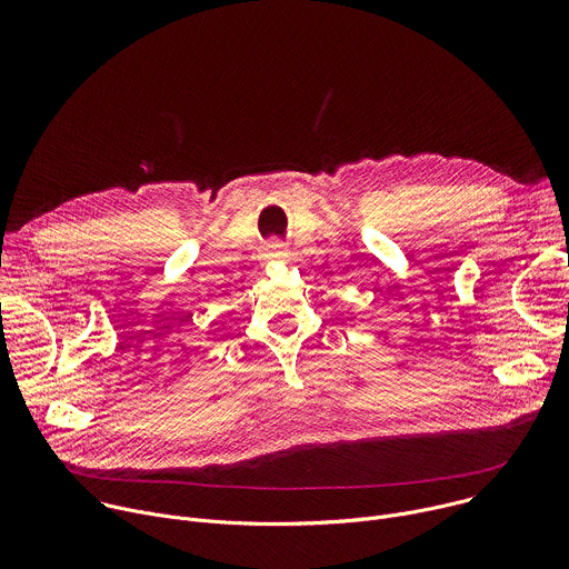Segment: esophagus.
<instances>
[{
    "instance_id": "esophagus-1",
    "label": "esophagus",
    "mask_w": 569,
    "mask_h": 569,
    "mask_svg": "<svg viewBox=\"0 0 569 569\" xmlns=\"http://www.w3.org/2000/svg\"><path fill=\"white\" fill-rule=\"evenodd\" d=\"M266 259L268 261H272V263H281V261H288L290 259V254H288V250L283 248V246H279V242H272V246L268 248V252H266Z\"/></svg>"
}]
</instances>
